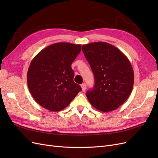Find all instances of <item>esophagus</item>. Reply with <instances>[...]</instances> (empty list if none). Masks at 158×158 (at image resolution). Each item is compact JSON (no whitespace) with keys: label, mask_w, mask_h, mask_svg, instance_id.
Instances as JSON below:
<instances>
[{"label":"esophagus","mask_w":158,"mask_h":158,"mask_svg":"<svg viewBox=\"0 0 158 158\" xmlns=\"http://www.w3.org/2000/svg\"><path fill=\"white\" fill-rule=\"evenodd\" d=\"M81 87H82V89L83 92H84V91L85 90V89H86V84H82V85H81Z\"/></svg>","instance_id":"esophagus-1"}]
</instances>
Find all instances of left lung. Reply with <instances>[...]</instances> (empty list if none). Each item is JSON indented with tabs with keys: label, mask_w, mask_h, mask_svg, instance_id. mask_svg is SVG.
I'll list each match as a JSON object with an SVG mask.
<instances>
[{
	"label": "left lung",
	"mask_w": 158,
	"mask_h": 158,
	"mask_svg": "<svg viewBox=\"0 0 158 158\" xmlns=\"http://www.w3.org/2000/svg\"><path fill=\"white\" fill-rule=\"evenodd\" d=\"M84 56L94 73L95 85L86 96L92 106L103 112L117 109L130 96L134 71L125 55L106 42L82 45Z\"/></svg>",
	"instance_id": "8db88e82"
}]
</instances>
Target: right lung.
Instances as JSON below:
<instances>
[{
  "instance_id": "right-lung-1",
  "label": "right lung",
  "mask_w": 158,
  "mask_h": 158,
  "mask_svg": "<svg viewBox=\"0 0 158 158\" xmlns=\"http://www.w3.org/2000/svg\"><path fill=\"white\" fill-rule=\"evenodd\" d=\"M80 45L56 43L41 50L31 62L27 86L35 101L51 111L67 107L82 91L74 82L71 64L80 53Z\"/></svg>"
}]
</instances>
